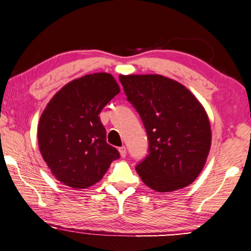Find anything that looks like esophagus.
Returning a JSON list of instances; mask_svg holds the SVG:
<instances>
[{"label": "esophagus", "mask_w": 251, "mask_h": 251, "mask_svg": "<svg viewBox=\"0 0 251 251\" xmlns=\"http://www.w3.org/2000/svg\"><path fill=\"white\" fill-rule=\"evenodd\" d=\"M118 150H120V153H121V156H122V157H125V156H126L127 150H126V147H125V146H122V147L118 148Z\"/></svg>", "instance_id": "obj_1"}]
</instances>
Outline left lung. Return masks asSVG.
Wrapping results in <instances>:
<instances>
[{
	"instance_id": "left-lung-1",
	"label": "left lung",
	"mask_w": 251,
	"mask_h": 251,
	"mask_svg": "<svg viewBox=\"0 0 251 251\" xmlns=\"http://www.w3.org/2000/svg\"><path fill=\"white\" fill-rule=\"evenodd\" d=\"M127 97L143 121L148 154L136 166L157 192L188 186L201 173L211 148L206 112L190 91L159 75H121Z\"/></svg>"
}]
</instances>
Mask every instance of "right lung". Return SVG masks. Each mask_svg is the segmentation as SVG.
I'll return each mask as SVG.
<instances>
[{
    "label": "right lung",
    "mask_w": 251,
    "mask_h": 251,
    "mask_svg": "<svg viewBox=\"0 0 251 251\" xmlns=\"http://www.w3.org/2000/svg\"><path fill=\"white\" fill-rule=\"evenodd\" d=\"M105 72L74 80L56 93L40 116L38 145L57 180L86 189L102 179L120 152L106 143L99 114L120 93Z\"/></svg>",
    "instance_id": "obj_1"
}]
</instances>
